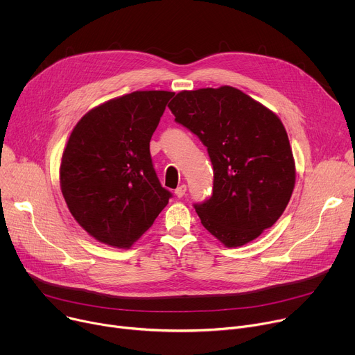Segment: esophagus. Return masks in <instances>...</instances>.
I'll return each instance as SVG.
<instances>
[{"instance_id":"34e87169","label":"esophagus","mask_w":355,"mask_h":355,"mask_svg":"<svg viewBox=\"0 0 355 355\" xmlns=\"http://www.w3.org/2000/svg\"><path fill=\"white\" fill-rule=\"evenodd\" d=\"M185 192H187V185H185V184L178 185L177 189H175V195H177L178 198H182V196L185 195Z\"/></svg>"}]
</instances>
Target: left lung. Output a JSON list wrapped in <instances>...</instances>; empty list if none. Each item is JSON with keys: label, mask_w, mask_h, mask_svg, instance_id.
I'll use <instances>...</instances> for the list:
<instances>
[{"label": "left lung", "mask_w": 355, "mask_h": 355, "mask_svg": "<svg viewBox=\"0 0 355 355\" xmlns=\"http://www.w3.org/2000/svg\"><path fill=\"white\" fill-rule=\"evenodd\" d=\"M175 122L208 148L214 192L193 208L226 247L257 239L284 214L295 187V162L281 119L243 91L223 85L178 92Z\"/></svg>", "instance_id": "8db88e82"}]
</instances>
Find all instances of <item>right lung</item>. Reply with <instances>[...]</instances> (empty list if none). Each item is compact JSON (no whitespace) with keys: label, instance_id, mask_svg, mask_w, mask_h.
Listing matches in <instances>:
<instances>
[{"label":"right lung","instance_id":"add662e5","mask_svg":"<svg viewBox=\"0 0 355 355\" xmlns=\"http://www.w3.org/2000/svg\"><path fill=\"white\" fill-rule=\"evenodd\" d=\"M173 95L135 91L92 108L74 126L60 188L73 218L98 241L129 248L168 204L171 192L153 168L150 139Z\"/></svg>","mask_w":355,"mask_h":355}]
</instances>
